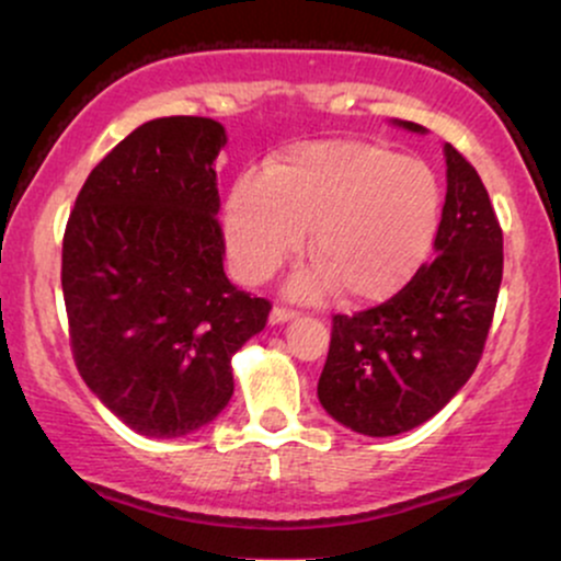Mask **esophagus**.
Instances as JSON below:
<instances>
[{
    "mask_svg": "<svg viewBox=\"0 0 561 561\" xmlns=\"http://www.w3.org/2000/svg\"><path fill=\"white\" fill-rule=\"evenodd\" d=\"M298 317V311H293V308H285V306H274L272 311V324H285V321Z\"/></svg>",
    "mask_w": 561,
    "mask_h": 561,
    "instance_id": "esophagus-1",
    "label": "esophagus"
}]
</instances>
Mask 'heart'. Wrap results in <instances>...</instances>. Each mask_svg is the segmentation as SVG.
<instances>
[{"instance_id": "heart-1", "label": "heart", "mask_w": 561, "mask_h": 561, "mask_svg": "<svg viewBox=\"0 0 561 561\" xmlns=\"http://www.w3.org/2000/svg\"><path fill=\"white\" fill-rule=\"evenodd\" d=\"M443 192L420 158L371 141L332 139L289 147L231 186L224 231L231 263L266 282L300 253L313 261L293 279L298 298L334 287L347 300H382L409 282L433 248Z\"/></svg>"}]
</instances>
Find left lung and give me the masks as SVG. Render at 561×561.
<instances>
[{
    "label": "left lung",
    "instance_id": "obj_1",
    "mask_svg": "<svg viewBox=\"0 0 561 561\" xmlns=\"http://www.w3.org/2000/svg\"><path fill=\"white\" fill-rule=\"evenodd\" d=\"M396 124L424 131L411 121ZM443 152L448 186L435 259L379 306L332 317L319 401L353 433L388 437L420 427L465 388L485 347L504 234L474 165L456 147Z\"/></svg>",
    "mask_w": 561,
    "mask_h": 561
}]
</instances>
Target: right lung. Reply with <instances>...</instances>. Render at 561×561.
Returning <instances> with one entry per match:
<instances>
[{"instance_id": "right-lung-1", "label": "right lung", "mask_w": 561, "mask_h": 561, "mask_svg": "<svg viewBox=\"0 0 561 561\" xmlns=\"http://www.w3.org/2000/svg\"><path fill=\"white\" fill-rule=\"evenodd\" d=\"M224 145L214 118L147 121L94 165L62 237L76 369L147 437L190 435L221 414L231 356L272 311L224 274Z\"/></svg>"}]
</instances>
